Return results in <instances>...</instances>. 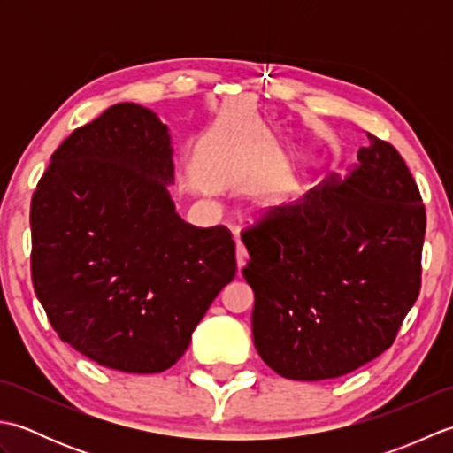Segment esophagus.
I'll list each match as a JSON object with an SVG mask.
<instances>
[{"mask_svg":"<svg viewBox=\"0 0 453 453\" xmlns=\"http://www.w3.org/2000/svg\"><path fill=\"white\" fill-rule=\"evenodd\" d=\"M247 249L237 242V247H235V258H237V268L239 271H242V268L245 266V263H247Z\"/></svg>","mask_w":453,"mask_h":453,"instance_id":"34e87169","label":"esophagus"}]
</instances>
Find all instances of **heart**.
I'll return each mask as SVG.
<instances>
[{
  "label": "heart",
  "instance_id": "heart-1",
  "mask_svg": "<svg viewBox=\"0 0 453 453\" xmlns=\"http://www.w3.org/2000/svg\"><path fill=\"white\" fill-rule=\"evenodd\" d=\"M265 208H266V210H276V208H280V200H278V198L268 200L266 204H265Z\"/></svg>",
  "mask_w": 453,
  "mask_h": 453
}]
</instances>
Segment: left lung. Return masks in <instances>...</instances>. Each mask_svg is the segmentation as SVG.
Wrapping results in <instances>:
<instances>
[{
    "label": "left lung",
    "instance_id": "1",
    "mask_svg": "<svg viewBox=\"0 0 453 453\" xmlns=\"http://www.w3.org/2000/svg\"><path fill=\"white\" fill-rule=\"evenodd\" d=\"M368 138L350 175L242 234L255 349L282 378L358 370L389 349L418 297L425 204L399 151Z\"/></svg>",
    "mask_w": 453,
    "mask_h": 453
}]
</instances>
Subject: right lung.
<instances>
[{
    "label": "right lung",
    "mask_w": 453,
    "mask_h": 453,
    "mask_svg": "<svg viewBox=\"0 0 453 453\" xmlns=\"http://www.w3.org/2000/svg\"><path fill=\"white\" fill-rule=\"evenodd\" d=\"M171 182L169 128L119 103L62 142L33 195L38 302L58 336L104 368H171L235 278L229 229L187 224Z\"/></svg>",
    "instance_id": "1"
}]
</instances>
